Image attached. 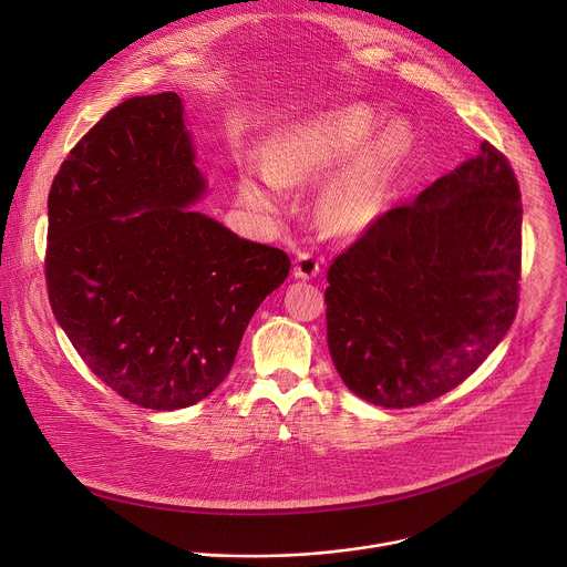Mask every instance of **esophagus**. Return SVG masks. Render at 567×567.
<instances>
[{"label":"esophagus","mask_w":567,"mask_h":567,"mask_svg":"<svg viewBox=\"0 0 567 567\" xmlns=\"http://www.w3.org/2000/svg\"><path fill=\"white\" fill-rule=\"evenodd\" d=\"M318 274H320V260L309 251H300L293 262V276L298 280H311Z\"/></svg>","instance_id":"esophagus-1"}]
</instances>
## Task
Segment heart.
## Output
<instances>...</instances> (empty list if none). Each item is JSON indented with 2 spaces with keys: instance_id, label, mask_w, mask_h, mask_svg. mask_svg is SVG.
<instances>
[{
  "instance_id": "obj_1",
  "label": "heart",
  "mask_w": 567,
  "mask_h": 567,
  "mask_svg": "<svg viewBox=\"0 0 567 567\" xmlns=\"http://www.w3.org/2000/svg\"><path fill=\"white\" fill-rule=\"evenodd\" d=\"M379 117L368 105H343L282 126L267 142L262 166L249 164L240 173L238 197L276 217L287 204L285 186L322 178L316 199L320 226L336 238L361 236L383 215L390 182L412 146L403 117L378 127Z\"/></svg>"
}]
</instances>
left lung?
Wrapping results in <instances>:
<instances>
[{"instance_id":"obj_1","label":"left lung","mask_w":567,"mask_h":567,"mask_svg":"<svg viewBox=\"0 0 567 567\" xmlns=\"http://www.w3.org/2000/svg\"><path fill=\"white\" fill-rule=\"evenodd\" d=\"M519 186L488 142L329 267L327 338L341 381L381 408L434 401L504 340L517 313Z\"/></svg>"}]
</instances>
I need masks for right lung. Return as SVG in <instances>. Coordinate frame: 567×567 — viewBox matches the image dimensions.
<instances>
[{
	"mask_svg": "<svg viewBox=\"0 0 567 567\" xmlns=\"http://www.w3.org/2000/svg\"><path fill=\"white\" fill-rule=\"evenodd\" d=\"M175 92L135 96L70 153L48 197L52 313L90 370L146 410H182L226 379L282 249L193 210L208 182Z\"/></svg>",
	"mask_w": 567,
	"mask_h": 567,
	"instance_id": "add662e5",
	"label": "right lung"
}]
</instances>
